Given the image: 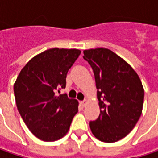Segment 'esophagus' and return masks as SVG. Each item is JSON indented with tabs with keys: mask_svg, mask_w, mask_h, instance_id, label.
<instances>
[{
	"mask_svg": "<svg viewBox=\"0 0 158 158\" xmlns=\"http://www.w3.org/2000/svg\"><path fill=\"white\" fill-rule=\"evenodd\" d=\"M87 100H84V101H82V102H80V104H81V106L82 107H85L87 104Z\"/></svg>",
	"mask_w": 158,
	"mask_h": 158,
	"instance_id": "34e87169",
	"label": "esophagus"
}]
</instances>
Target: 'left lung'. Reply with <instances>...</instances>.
<instances>
[{
  "label": "left lung",
  "instance_id": "obj_1",
  "mask_svg": "<svg viewBox=\"0 0 158 158\" xmlns=\"http://www.w3.org/2000/svg\"><path fill=\"white\" fill-rule=\"evenodd\" d=\"M92 67L100 115L89 126L101 141L116 142L126 137L141 117L144 89L138 74L114 52L103 48L84 50Z\"/></svg>",
  "mask_w": 158,
  "mask_h": 158
}]
</instances>
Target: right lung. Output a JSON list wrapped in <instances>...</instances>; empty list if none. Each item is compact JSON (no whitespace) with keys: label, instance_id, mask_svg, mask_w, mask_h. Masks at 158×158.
<instances>
[{"label":"right lung","instance_id":"add662e5","mask_svg":"<svg viewBox=\"0 0 158 158\" xmlns=\"http://www.w3.org/2000/svg\"><path fill=\"white\" fill-rule=\"evenodd\" d=\"M81 51L50 48L35 56L21 70L14 84L19 113L33 135L44 141H57L68 132L79 102L66 94V76Z\"/></svg>","mask_w":158,"mask_h":158}]
</instances>
